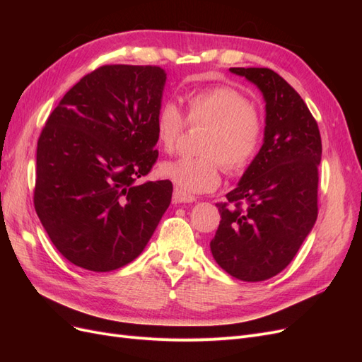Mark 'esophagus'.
I'll use <instances>...</instances> for the list:
<instances>
[{"label":"esophagus","instance_id":"obj_1","mask_svg":"<svg viewBox=\"0 0 362 362\" xmlns=\"http://www.w3.org/2000/svg\"><path fill=\"white\" fill-rule=\"evenodd\" d=\"M173 204H193L196 201L194 196H190V194H185L184 192L175 189L173 192Z\"/></svg>","mask_w":362,"mask_h":362}]
</instances>
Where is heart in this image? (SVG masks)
<instances>
[{
  "label": "heart",
  "mask_w": 362,
  "mask_h": 362,
  "mask_svg": "<svg viewBox=\"0 0 362 362\" xmlns=\"http://www.w3.org/2000/svg\"><path fill=\"white\" fill-rule=\"evenodd\" d=\"M185 112L192 127H204L199 157L164 161L158 172L185 194L214 190L221 184V163L228 173H242L255 160L262 144L261 120L254 104L233 87H208L185 96ZM178 105L164 101L156 116V137L163 151H172L184 131Z\"/></svg>",
  "instance_id": "b5f03b06"
}]
</instances>
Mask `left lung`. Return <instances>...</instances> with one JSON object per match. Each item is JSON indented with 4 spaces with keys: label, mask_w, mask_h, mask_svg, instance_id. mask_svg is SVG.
I'll use <instances>...</instances> for the list:
<instances>
[{
    "label": "left lung",
    "mask_w": 362,
    "mask_h": 362,
    "mask_svg": "<svg viewBox=\"0 0 362 362\" xmlns=\"http://www.w3.org/2000/svg\"><path fill=\"white\" fill-rule=\"evenodd\" d=\"M255 84L266 103L264 137L237 187L217 204L210 242L216 262L246 282L286 269L317 221L322 139L299 93L267 68H229Z\"/></svg>",
    "instance_id": "left-lung-1"
}]
</instances>
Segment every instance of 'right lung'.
Returning <instances> with one entry per match:
<instances>
[{
    "label": "right lung",
    "instance_id": "right-lung-1",
    "mask_svg": "<svg viewBox=\"0 0 362 362\" xmlns=\"http://www.w3.org/2000/svg\"><path fill=\"white\" fill-rule=\"evenodd\" d=\"M166 72L108 64L76 83L37 141L35 208L72 264L110 272L137 258L172 199L145 177L158 157L156 116Z\"/></svg>",
    "mask_w": 362,
    "mask_h": 362
}]
</instances>
